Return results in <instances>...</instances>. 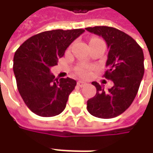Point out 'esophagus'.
<instances>
[{"instance_id":"esophagus-1","label":"esophagus","mask_w":153,"mask_h":153,"mask_svg":"<svg viewBox=\"0 0 153 153\" xmlns=\"http://www.w3.org/2000/svg\"><path fill=\"white\" fill-rule=\"evenodd\" d=\"M85 85H87V82H83V81H78L77 82V86H79V87H84Z\"/></svg>"}]
</instances>
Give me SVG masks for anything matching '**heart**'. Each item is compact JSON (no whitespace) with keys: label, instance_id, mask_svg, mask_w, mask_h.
Segmentation results:
<instances>
[{"label":"heart","instance_id":"obj_1","mask_svg":"<svg viewBox=\"0 0 153 153\" xmlns=\"http://www.w3.org/2000/svg\"><path fill=\"white\" fill-rule=\"evenodd\" d=\"M91 70V67L88 66V65H81L79 67L76 68V72L79 74L81 76H83V77H86L89 75V71Z\"/></svg>","mask_w":153,"mask_h":153}]
</instances>
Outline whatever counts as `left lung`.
<instances>
[{"label":"left lung","instance_id":"1","mask_svg":"<svg viewBox=\"0 0 153 153\" xmlns=\"http://www.w3.org/2000/svg\"><path fill=\"white\" fill-rule=\"evenodd\" d=\"M86 30L101 36L106 42L108 56L105 77L114 83L107 91L96 82V94L87 102V109L100 118L117 117L130 106L144 75V53L134 39L119 30L108 26L88 27Z\"/></svg>","mask_w":153,"mask_h":153}]
</instances>
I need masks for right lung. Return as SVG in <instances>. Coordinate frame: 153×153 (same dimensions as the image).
<instances>
[{"instance_id":"obj_1","label":"right lung","mask_w":153,"mask_h":153,"mask_svg":"<svg viewBox=\"0 0 153 153\" xmlns=\"http://www.w3.org/2000/svg\"><path fill=\"white\" fill-rule=\"evenodd\" d=\"M84 31L76 29L39 33L26 40L15 52L13 72L18 90L35 114L53 117L65 108L76 82L69 77L55 78L50 68L58 65L66 48Z\"/></svg>"}]
</instances>
